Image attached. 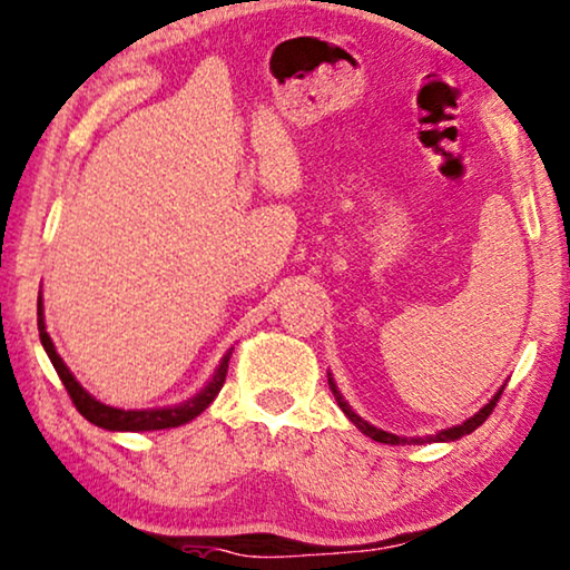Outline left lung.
<instances>
[{"label": "left lung", "mask_w": 570, "mask_h": 570, "mask_svg": "<svg viewBox=\"0 0 570 570\" xmlns=\"http://www.w3.org/2000/svg\"><path fill=\"white\" fill-rule=\"evenodd\" d=\"M327 382H331V390H333V395H335V400H338L341 411L346 413L348 419H351V423H354V426H356L358 431H362V434L372 436L374 442H380V444H426V442H454V439H462L464 434H472V431H475L478 426H483L485 419H488V415L493 413V407H495V403H499V397H501V392H495V397L491 400V403H488V405L483 407V411L472 415L470 421L460 423V426H454V429H446V431H439V434H434V436H423V439H405V436L387 434V431H382V429H374L372 423H366V421L362 419V415H356L354 411H351L346 400L341 397L338 387H335V384H333V380H327Z\"/></svg>", "instance_id": "obj_1"}]
</instances>
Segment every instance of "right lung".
I'll return each instance as SVG.
<instances>
[{"label": "right lung", "instance_id": "add662e5", "mask_svg": "<svg viewBox=\"0 0 570 570\" xmlns=\"http://www.w3.org/2000/svg\"><path fill=\"white\" fill-rule=\"evenodd\" d=\"M38 331H41V343H43L46 354H48V358H51V364L56 368V374H59L61 384L67 387L71 403H75L77 411L82 413L87 421L95 423V426H100V429H108V431H159V429H175V426H180V423H188L190 419H196L204 407H208V403H212L216 395H219L222 384H224V380H227L232 351L222 358L214 380L208 382L194 400H188V403H183L178 407H159V411H121V407L102 405L100 400H95L90 392H87L82 384L71 376L67 364H63L61 356L56 354L51 338H48L41 302H38Z\"/></svg>", "mask_w": 570, "mask_h": 570}]
</instances>
